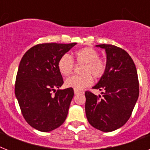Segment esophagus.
<instances>
[{
	"instance_id": "34e87169",
	"label": "esophagus",
	"mask_w": 150,
	"mask_h": 150,
	"mask_svg": "<svg viewBox=\"0 0 150 150\" xmlns=\"http://www.w3.org/2000/svg\"><path fill=\"white\" fill-rule=\"evenodd\" d=\"M74 93H75V94H78L80 93H82V92L79 91V90H77V89H74Z\"/></svg>"
}]
</instances>
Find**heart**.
Listing matches in <instances>:
<instances>
[{
  "label": "heart",
  "instance_id": "b5f03b06",
  "mask_svg": "<svg viewBox=\"0 0 150 150\" xmlns=\"http://www.w3.org/2000/svg\"><path fill=\"white\" fill-rule=\"evenodd\" d=\"M75 62L84 64L82 66V75H74L65 80V86L74 89L81 90L93 84V79H100L104 75L107 64L103 59L99 57L100 54L96 50L91 47H84L73 53ZM75 64L71 57L68 54H63L57 61V68L61 75L68 76L72 73Z\"/></svg>",
  "mask_w": 150,
  "mask_h": 150
}]
</instances>
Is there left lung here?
<instances>
[{"label": "left lung", "instance_id": "obj_1", "mask_svg": "<svg viewBox=\"0 0 150 150\" xmlns=\"http://www.w3.org/2000/svg\"><path fill=\"white\" fill-rule=\"evenodd\" d=\"M107 53V69L93 89L102 96L86 91V114L89 124L96 129L109 132L121 128L132 115L139 97L137 70L130 55L110 44L96 45Z\"/></svg>", "mask_w": 150, "mask_h": 150}]
</instances>
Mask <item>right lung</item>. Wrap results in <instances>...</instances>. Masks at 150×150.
<instances>
[{
  "instance_id": "add662e5",
  "label": "right lung",
  "mask_w": 150,
  "mask_h": 150,
  "mask_svg": "<svg viewBox=\"0 0 150 150\" xmlns=\"http://www.w3.org/2000/svg\"><path fill=\"white\" fill-rule=\"evenodd\" d=\"M75 44L40 43L27 50L20 61L15 96L25 120L40 132L58 128L67 117L74 90H56L64 83L57 61Z\"/></svg>"
}]
</instances>
